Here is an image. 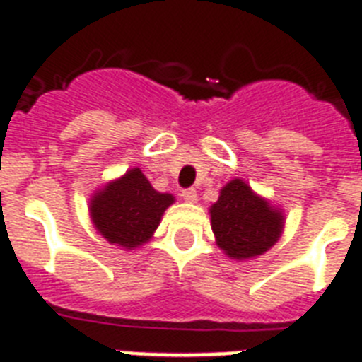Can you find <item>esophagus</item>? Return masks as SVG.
Masks as SVG:
<instances>
[{
  "label": "esophagus",
  "mask_w": 362,
  "mask_h": 362,
  "mask_svg": "<svg viewBox=\"0 0 362 362\" xmlns=\"http://www.w3.org/2000/svg\"><path fill=\"white\" fill-rule=\"evenodd\" d=\"M181 197H183L187 203H196L197 201V192L194 188H187V190L181 192Z\"/></svg>",
  "instance_id": "obj_1"
}]
</instances>
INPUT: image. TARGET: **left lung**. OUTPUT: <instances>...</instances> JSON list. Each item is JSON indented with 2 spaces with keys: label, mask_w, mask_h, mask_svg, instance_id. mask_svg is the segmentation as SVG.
I'll return each instance as SVG.
<instances>
[{
  "label": "left lung",
  "mask_w": 362,
  "mask_h": 362,
  "mask_svg": "<svg viewBox=\"0 0 362 362\" xmlns=\"http://www.w3.org/2000/svg\"><path fill=\"white\" fill-rule=\"evenodd\" d=\"M210 221L217 246L239 261L264 254L276 245L284 226L283 212L243 179H232L223 187L219 199L210 206Z\"/></svg>",
  "instance_id": "left-lung-1"
}]
</instances>
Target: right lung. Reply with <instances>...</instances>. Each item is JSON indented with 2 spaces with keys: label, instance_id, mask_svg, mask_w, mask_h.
<instances>
[{
  "label": "right lung",
  "instance_id": "1",
  "mask_svg": "<svg viewBox=\"0 0 362 362\" xmlns=\"http://www.w3.org/2000/svg\"><path fill=\"white\" fill-rule=\"evenodd\" d=\"M172 203V194L153 190L143 172L132 168L95 192L88 209L95 230L110 245L134 250L152 238Z\"/></svg>",
  "mask_w": 362,
  "mask_h": 362
}]
</instances>
